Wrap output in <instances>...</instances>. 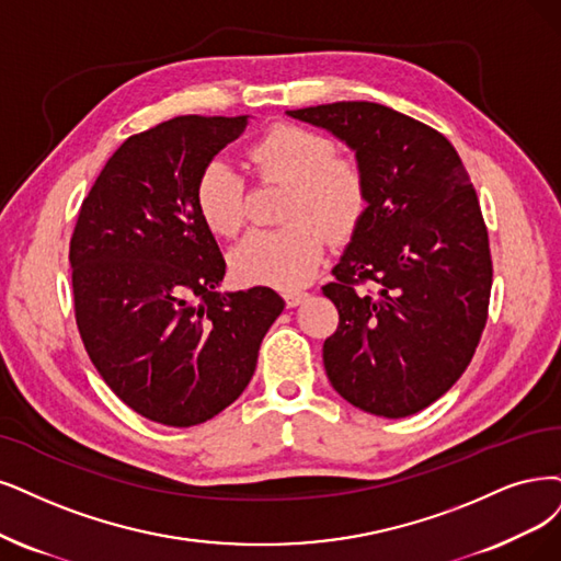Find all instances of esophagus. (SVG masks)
Wrapping results in <instances>:
<instances>
[{
	"label": "esophagus",
	"instance_id": "1",
	"mask_svg": "<svg viewBox=\"0 0 561 561\" xmlns=\"http://www.w3.org/2000/svg\"><path fill=\"white\" fill-rule=\"evenodd\" d=\"M307 296L309 294H305V291H286L284 302H286V307H298Z\"/></svg>",
	"mask_w": 561,
	"mask_h": 561
}]
</instances>
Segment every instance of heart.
<instances>
[{
  "label": "heart",
  "mask_w": 561,
  "mask_h": 561,
  "mask_svg": "<svg viewBox=\"0 0 561 561\" xmlns=\"http://www.w3.org/2000/svg\"><path fill=\"white\" fill-rule=\"evenodd\" d=\"M256 180L286 184L282 228L249 233L231 254L233 275L244 284L294 291L317 275L325 238L346 240L358 231L369 207V178L351 154L321 131L275 124L247 150ZM247 184L221 159L207 161L194 184L203 224L231 238L244 224Z\"/></svg>",
  "instance_id": "heart-1"
}]
</instances>
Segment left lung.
I'll use <instances>...</instances> for the list:
<instances>
[{
  "mask_svg": "<svg viewBox=\"0 0 561 561\" xmlns=\"http://www.w3.org/2000/svg\"><path fill=\"white\" fill-rule=\"evenodd\" d=\"M288 115L342 138L369 178L367 215L323 286L340 312L325 375L367 413L411 416L462 377L483 335L492 259L479 196L444 134L381 103Z\"/></svg>",
  "mask_w": 561,
  "mask_h": 561,
  "instance_id": "left-lung-1",
  "label": "left lung"
}]
</instances>
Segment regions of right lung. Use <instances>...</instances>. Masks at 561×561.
Returning <instances> with one entry per match:
<instances>
[{
	"label": "right lung",
	"mask_w": 561,
	"mask_h": 561,
	"mask_svg": "<svg viewBox=\"0 0 561 561\" xmlns=\"http://www.w3.org/2000/svg\"><path fill=\"white\" fill-rule=\"evenodd\" d=\"M247 115H180L129 136L80 205L73 312L101 379L169 427L215 419L252 381L284 300L267 286L219 294L226 263L194 184Z\"/></svg>",
	"instance_id": "right-lung-1"
}]
</instances>
